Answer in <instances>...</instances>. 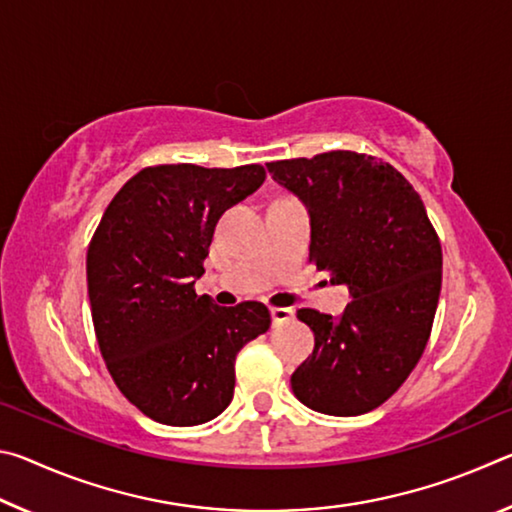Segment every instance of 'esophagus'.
Here are the masks:
<instances>
[{
  "label": "esophagus",
  "instance_id": "esophagus-1",
  "mask_svg": "<svg viewBox=\"0 0 512 512\" xmlns=\"http://www.w3.org/2000/svg\"><path fill=\"white\" fill-rule=\"evenodd\" d=\"M271 316H273V323L275 325L289 323V320L293 318V309L291 307H273L271 309Z\"/></svg>",
  "mask_w": 512,
  "mask_h": 512
}]
</instances>
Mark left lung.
<instances>
[{
	"label": "left lung",
	"mask_w": 512,
	"mask_h": 512,
	"mask_svg": "<svg viewBox=\"0 0 512 512\" xmlns=\"http://www.w3.org/2000/svg\"><path fill=\"white\" fill-rule=\"evenodd\" d=\"M266 167L307 205L309 262L354 298L341 318L298 309L316 345L293 372V395L318 413H368L427 348L443 282L440 239L420 194L375 155L327 151Z\"/></svg>",
	"instance_id": "obj_1"
}]
</instances>
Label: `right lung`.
Listing matches in <instances>:
<instances>
[{
	"instance_id": "add662e5",
	"label": "right lung",
	"mask_w": 512,
	"mask_h": 512,
	"mask_svg": "<svg viewBox=\"0 0 512 512\" xmlns=\"http://www.w3.org/2000/svg\"><path fill=\"white\" fill-rule=\"evenodd\" d=\"M264 178L262 164H155L119 189L94 230V334L121 395L146 418L194 427L223 413L239 350L271 327L262 302L219 307L194 291L219 216Z\"/></svg>"
}]
</instances>
